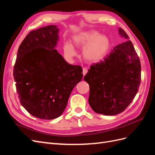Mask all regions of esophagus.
Instances as JSON below:
<instances>
[{"mask_svg": "<svg viewBox=\"0 0 155 155\" xmlns=\"http://www.w3.org/2000/svg\"><path fill=\"white\" fill-rule=\"evenodd\" d=\"M88 72V70L87 68H83V76H85V75Z\"/></svg>", "mask_w": 155, "mask_h": 155, "instance_id": "esophagus-1", "label": "esophagus"}]
</instances>
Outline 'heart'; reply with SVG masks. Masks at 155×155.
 I'll use <instances>...</instances> for the list:
<instances>
[{
    "label": "heart",
    "instance_id": "heart-1",
    "mask_svg": "<svg viewBox=\"0 0 155 155\" xmlns=\"http://www.w3.org/2000/svg\"><path fill=\"white\" fill-rule=\"evenodd\" d=\"M73 43L77 47H84L83 57L86 61L96 63L104 58L110 47V41L104 35H98L96 31L83 33L73 37ZM64 54L68 59L76 55L73 46L68 43L63 46Z\"/></svg>",
    "mask_w": 155,
    "mask_h": 155
}]
</instances>
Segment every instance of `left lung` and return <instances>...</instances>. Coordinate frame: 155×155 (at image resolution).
Wrapping results in <instances>:
<instances>
[{
    "label": "left lung",
    "instance_id": "8db88e82",
    "mask_svg": "<svg viewBox=\"0 0 155 155\" xmlns=\"http://www.w3.org/2000/svg\"><path fill=\"white\" fill-rule=\"evenodd\" d=\"M118 33L125 41L114 47L101 61L91 65L84 80L90 87L88 103L98 114L113 116L125 110L138 91L141 64L125 31Z\"/></svg>",
    "mask_w": 155,
    "mask_h": 155
}]
</instances>
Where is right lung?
Wrapping results in <instances>:
<instances>
[{"label": "right lung", "instance_id": "add662e5", "mask_svg": "<svg viewBox=\"0 0 155 155\" xmlns=\"http://www.w3.org/2000/svg\"><path fill=\"white\" fill-rule=\"evenodd\" d=\"M59 28L33 30L18 49L13 77L21 105L30 114L52 120L63 114L73 88L82 80L79 65L68 64L55 49Z\"/></svg>", "mask_w": 155, "mask_h": 155}]
</instances>
